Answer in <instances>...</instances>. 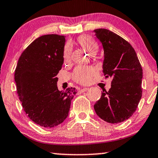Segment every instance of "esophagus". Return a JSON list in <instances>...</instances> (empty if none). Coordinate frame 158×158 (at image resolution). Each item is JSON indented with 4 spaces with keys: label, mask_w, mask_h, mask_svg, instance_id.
Wrapping results in <instances>:
<instances>
[{
    "label": "esophagus",
    "mask_w": 158,
    "mask_h": 158,
    "mask_svg": "<svg viewBox=\"0 0 158 158\" xmlns=\"http://www.w3.org/2000/svg\"><path fill=\"white\" fill-rule=\"evenodd\" d=\"M88 90V88H80L79 91L81 93H83L84 91H86V90Z\"/></svg>",
    "instance_id": "obj_1"
}]
</instances>
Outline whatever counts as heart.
<instances>
[{
  "label": "heart",
  "instance_id": "heart-1",
  "mask_svg": "<svg viewBox=\"0 0 158 158\" xmlns=\"http://www.w3.org/2000/svg\"><path fill=\"white\" fill-rule=\"evenodd\" d=\"M80 45L85 49L90 55L96 53L98 51V44L94 39L88 36H81L77 39ZM71 45L67 43L63 49V60L64 62H68L71 55ZM97 71L96 69L90 66H79L75 69L73 73V78L77 83L81 84H88L91 81L92 77L96 75Z\"/></svg>",
  "mask_w": 158,
  "mask_h": 158
}]
</instances>
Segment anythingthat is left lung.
Wrapping results in <instances>:
<instances>
[{
  "label": "left lung",
  "mask_w": 158,
  "mask_h": 158,
  "mask_svg": "<svg viewBox=\"0 0 158 158\" xmlns=\"http://www.w3.org/2000/svg\"><path fill=\"white\" fill-rule=\"evenodd\" d=\"M94 31L103 47V74L112 77L111 88L102 93L94 109L101 119L117 124L137 109L142 95V68L135 50L124 39L106 29Z\"/></svg>",
  "instance_id": "left-lung-1"
}]
</instances>
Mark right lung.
Listing matches in <instances>:
<instances>
[{"instance_id":"obj_1","label":"right lung","mask_w":158,"mask_h":158,"mask_svg":"<svg viewBox=\"0 0 158 158\" xmlns=\"http://www.w3.org/2000/svg\"><path fill=\"white\" fill-rule=\"evenodd\" d=\"M64 36L36 39L21 53L15 70L17 94L26 114L36 124L56 127L68 117L75 88L59 90L57 75L63 64Z\"/></svg>"}]
</instances>
